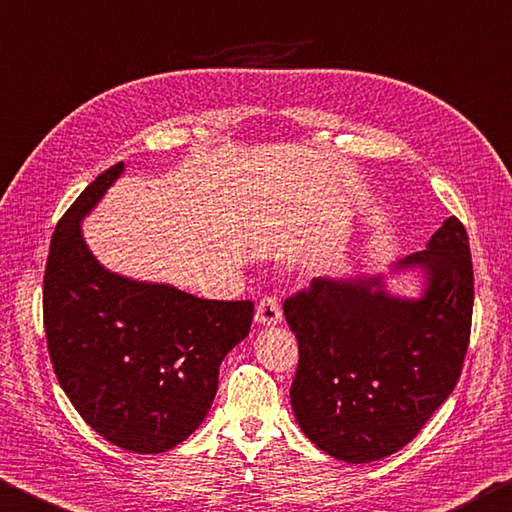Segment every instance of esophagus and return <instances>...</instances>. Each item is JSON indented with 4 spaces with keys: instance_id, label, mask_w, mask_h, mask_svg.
Masks as SVG:
<instances>
[{
    "instance_id": "obj_1",
    "label": "esophagus",
    "mask_w": 512,
    "mask_h": 512,
    "mask_svg": "<svg viewBox=\"0 0 512 512\" xmlns=\"http://www.w3.org/2000/svg\"><path fill=\"white\" fill-rule=\"evenodd\" d=\"M283 319V310H281V303L272 294H267V297L261 299L256 308V321L263 326H276L281 324Z\"/></svg>"
}]
</instances>
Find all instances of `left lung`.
Returning <instances> with one entry per match:
<instances>
[{"label": "left lung", "mask_w": 512, "mask_h": 512, "mask_svg": "<svg viewBox=\"0 0 512 512\" xmlns=\"http://www.w3.org/2000/svg\"><path fill=\"white\" fill-rule=\"evenodd\" d=\"M420 267L418 299L391 297L382 276L312 279L285 299L299 342L290 400L312 443L346 463H369L414 441L461 378L470 344L474 272L459 218L396 270Z\"/></svg>", "instance_id": "1"}]
</instances>
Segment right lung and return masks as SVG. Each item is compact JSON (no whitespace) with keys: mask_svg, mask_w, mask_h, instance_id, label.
Returning a JSON list of instances; mask_svg holds the SVG:
<instances>
[{"mask_svg":"<svg viewBox=\"0 0 512 512\" xmlns=\"http://www.w3.org/2000/svg\"><path fill=\"white\" fill-rule=\"evenodd\" d=\"M121 173L123 161L98 175L56 224L44 333L60 387L85 423L123 450L159 454L209 414L220 364L249 335L254 303L197 299L107 272L80 220Z\"/></svg>","mask_w":512,"mask_h":512,"instance_id":"add662e5","label":"right lung"}]
</instances>
